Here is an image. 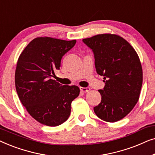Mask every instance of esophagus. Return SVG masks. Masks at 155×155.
I'll return each mask as SVG.
<instances>
[{
    "mask_svg": "<svg viewBox=\"0 0 155 155\" xmlns=\"http://www.w3.org/2000/svg\"><path fill=\"white\" fill-rule=\"evenodd\" d=\"M80 90L82 92L85 93V92H88L90 90V87H80Z\"/></svg>",
    "mask_w": 155,
    "mask_h": 155,
    "instance_id": "34e87169",
    "label": "esophagus"
}]
</instances>
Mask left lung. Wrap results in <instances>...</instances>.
Wrapping results in <instances>:
<instances>
[{"label": "left lung", "instance_id": "1", "mask_svg": "<svg viewBox=\"0 0 155 155\" xmlns=\"http://www.w3.org/2000/svg\"><path fill=\"white\" fill-rule=\"evenodd\" d=\"M92 50L97 74L105 86L94 113L107 122L118 121L130 113L139 99L143 69L132 46L120 36L102 34L82 39Z\"/></svg>", "mask_w": 155, "mask_h": 155}]
</instances>
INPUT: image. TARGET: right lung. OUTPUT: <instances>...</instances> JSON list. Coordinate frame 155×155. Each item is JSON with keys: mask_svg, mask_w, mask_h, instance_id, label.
<instances>
[{"mask_svg": "<svg viewBox=\"0 0 155 155\" xmlns=\"http://www.w3.org/2000/svg\"><path fill=\"white\" fill-rule=\"evenodd\" d=\"M76 40L37 37L27 45L17 63L15 87L28 113L48 126L64 123L71 114V103L80 94L75 85H62L53 80L62 57L75 46Z\"/></svg>", "mask_w": 155, "mask_h": 155, "instance_id": "right-lung-1", "label": "right lung"}]
</instances>
